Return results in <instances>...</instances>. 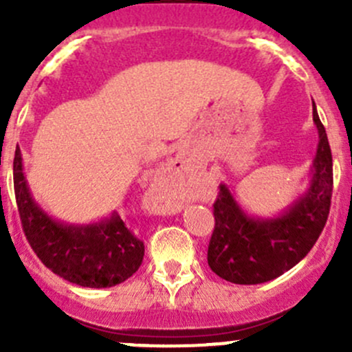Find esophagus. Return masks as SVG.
<instances>
[{
  "instance_id": "1",
  "label": "esophagus",
  "mask_w": 352,
  "mask_h": 352,
  "mask_svg": "<svg viewBox=\"0 0 352 352\" xmlns=\"http://www.w3.org/2000/svg\"><path fill=\"white\" fill-rule=\"evenodd\" d=\"M160 206H162V208H166V209H173V211H175V209L182 208L180 204H172V202L166 201V199H162V201H160Z\"/></svg>"
}]
</instances>
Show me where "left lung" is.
<instances>
[{"instance_id":"1","label":"left lung","mask_w":352,"mask_h":352,"mask_svg":"<svg viewBox=\"0 0 352 352\" xmlns=\"http://www.w3.org/2000/svg\"><path fill=\"white\" fill-rule=\"evenodd\" d=\"M318 148L310 189L278 218H250L225 184L219 186L208 264L214 274L235 285H261L296 265L320 236L330 211L333 173L327 133L314 102Z\"/></svg>"}]
</instances>
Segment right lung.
I'll return each instance as SVG.
<instances>
[{
    "label": "right lung",
    "instance_id": "right-lung-1",
    "mask_svg": "<svg viewBox=\"0 0 352 352\" xmlns=\"http://www.w3.org/2000/svg\"><path fill=\"white\" fill-rule=\"evenodd\" d=\"M13 186L25 236L42 264L59 278L83 287H110L140 269L144 243L119 214L74 226L56 221L38 208L25 180L20 148L13 158Z\"/></svg>",
    "mask_w": 352,
    "mask_h": 352
}]
</instances>
